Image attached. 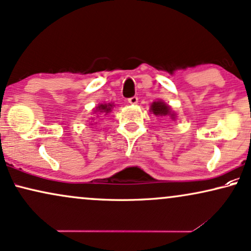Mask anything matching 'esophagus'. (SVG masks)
Segmentation results:
<instances>
[{
  "mask_svg": "<svg viewBox=\"0 0 251 251\" xmlns=\"http://www.w3.org/2000/svg\"><path fill=\"white\" fill-rule=\"evenodd\" d=\"M138 100H139V98L136 96H133L131 98H128V103L129 104H136V103H138Z\"/></svg>",
  "mask_w": 251,
  "mask_h": 251,
  "instance_id": "34e87169",
  "label": "esophagus"
}]
</instances>
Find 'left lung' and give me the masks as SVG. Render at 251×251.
Wrapping results in <instances>:
<instances>
[{"instance_id":"8db88e82","label":"left lung","mask_w":251,"mask_h":251,"mask_svg":"<svg viewBox=\"0 0 251 251\" xmlns=\"http://www.w3.org/2000/svg\"><path fill=\"white\" fill-rule=\"evenodd\" d=\"M151 111L154 113L155 116L158 117H170L171 119L175 120L176 115L171 111V107L167 105L166 103L162 102V100H157V102H154L151 105Z\"/></svg>"}]
</instances>
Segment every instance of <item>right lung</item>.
Here are the masks:
<instances>
[{
	"mask_svg": "<svg viewBox=\"0 0 251 251\" xmlns=\"http://www.w3.org/2000/svg\"><path fill=\"white\" fill-rule=\"evenodd\" d=\"M115 106L113 104H100L96 107V110H95V113H97V115H107V113H110L111 111H112V107Z\"/></svg>",
	"mask_w": 251,
	"mask_h": 251,
	"instance_id": "1",
	"label": "right lung"
}]
</instances>
